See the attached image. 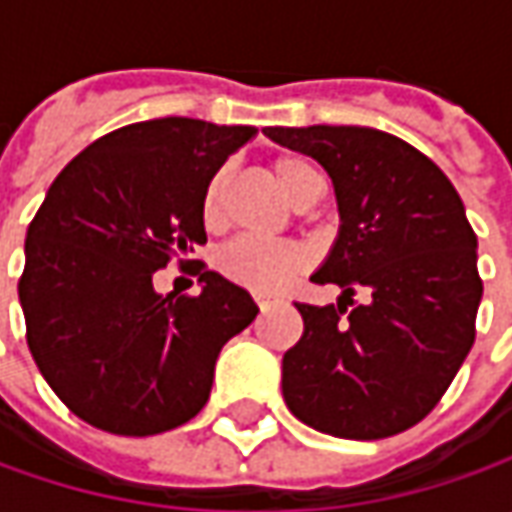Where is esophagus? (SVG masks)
I'll return each instance as SVG.
<instances>
[{
    "label": "esophagus",
    "instance_id": "1",
    "mask_svg": "<svg viewBox=\"0 0 512 512\" xmlns=\"http://www.w3.org/2000/svg\"><path fill=\"white\" fill-rule=\"evenodd\" d=\"M256 305H259V310H262V313H265L267 307L273 305V299H265V296H256Z\"/></svg>",
    "mask_w": 512,
    "mask_h": 512
}]
</instances>
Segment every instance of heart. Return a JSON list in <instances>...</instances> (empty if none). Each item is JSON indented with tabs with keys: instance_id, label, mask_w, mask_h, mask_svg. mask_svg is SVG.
<instances>
[{
	"instance_id": "1",
	"label": "heart",
	"mask_w": 512,
	"mask_h": 512,
	"mask_svg": "<svg viewBox=\"0 0 512 512\" xmlns=\"http://www.w3.org/2000/svg\"><path fill=\"white\" fill-rule=\"evenodd\" d=\"M270 176L285 193L290 205L305 207L319 199L322 179L316 168L305 156L296 153H279L270 162ZM230 182V170L219 168L207 179L202 193V222L210 230L222 227L225 222V193ZM307 253L293 242H256V239H239L227 245L219 256V270L233 285H242L256 296H270L285 290L296 282L299 273H305Z\"/></svg>"
}]
</instances>
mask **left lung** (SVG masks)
Returning a JSON list of instances; mask_svg holds the SVG:
<instances>
[{
    "instance_id": "1",
    "label": "left lung",
    "mask_w": 512,
    "mask_h": 512,
    "mask_svg": "<svg viewBox=\"0 0 512 512\" xmlns=\"http://www.w3.org/2000/svg\"><path fill=\"white\" fill-rule=\"evenodd\" d=\"M333 179L339 236L310 279L368 293L364 306L302 305V339L282 359V396L307 427L387 439L419 424L476 339V233L436 162L404 139L356 125L265 128Z\"/></svg>"
}]
</instances>
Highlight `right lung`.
Masks as SVG:
<instances>
[{"instance_id":"right-lung-1","label":"right lung","mask_w":512,"mask_h":512,"mask_svg":"<svg viewBox=\"0 0 512 512\" xmlns=\"http://www.w3.org/2000/svg\"><path fill=\"white\" fill-rule=\"evenodd\" d=\"M253 136L185 116L136 122L53 179L28 227L19 302L33 362L82 422L156 436L207 404L219 350L259 307L205 265L196 296H159L153 273L205 245L207 179Z\"/></svg>"}]
</instances>
